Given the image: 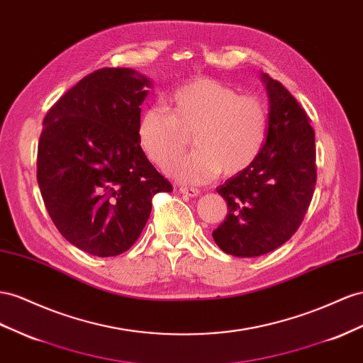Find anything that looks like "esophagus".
<instances>
[{
	"mask_svg": "<svg viewBox=\"0 0 363 363\" xmlns=\"http://www.w3.org/2000/svg\"><path fill=\"white\" fill-rule=\"evenodd\" d=\"M180 192L186 197H199L200 195V189L191 188V186H180Z\"/></svg>",
	"mask_w": 363,
	"mask_h": 363,
	"instance_id": "1",
	"label": "esophagus"
}]
</instances>
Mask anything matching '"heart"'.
<instances>
[{
  "instance_id": "1",
  "label": "heart",
  "mask_w": 363,
  "mask_h": 363,
  "mask_svg": "<svg viewBox=\"0 0 363 363\" xmlns=\"http://www.w3.org/2000/svg\"><path fill=\"white\" fill-rule=\"evenodd\" d=\"M162 106L145 110L137 123L140 150L166 169L185 145L184 133L194 131L196 150L171 165L169 174L200 184L223 171L233 177L258 159L267 134V111L253 96H240L230 85L197 77L172 90Z\"/></svg>"
}]
</instances>
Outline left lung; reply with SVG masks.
I'll list each match as a JSON object with an SVG mask.
<instances>
[{
    "label": "left lung",
    "mask_w": 363,
    "mask_h": 363,
    "mask_svg": "<svg viewBox=\"0 0 363 363\" xmlns=\"http://www.w3.org/2000/svg\"><path fill=\"white\" fill-rule=\"evenodd\" d=\"M269 96L267 134L258 159L217 192L228 217L212 232L217 246L252 258L278 249L302 223L316 186V148L307 113L281 82L261 74Z\"/></svg>",
    "instance_id": "1"
}]
</instances>
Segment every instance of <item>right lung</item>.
<instances>
[{"instance_id":"1","label":"right lung","mask_w":363,"mask_h":363,"mask_svg":"<svg viewBox=\"0 0 363 363\" xmlns=\"http://www.w3.org/2000/svg\"><path fill=\"white\" fill-rule=\"evenodd\" d=\"M150 86L133 68H101L44 117L36 179L45 209L68 242L96 257L128 250L154 195L172 191L137 140Z\"/></svg>"}]
</instances>
